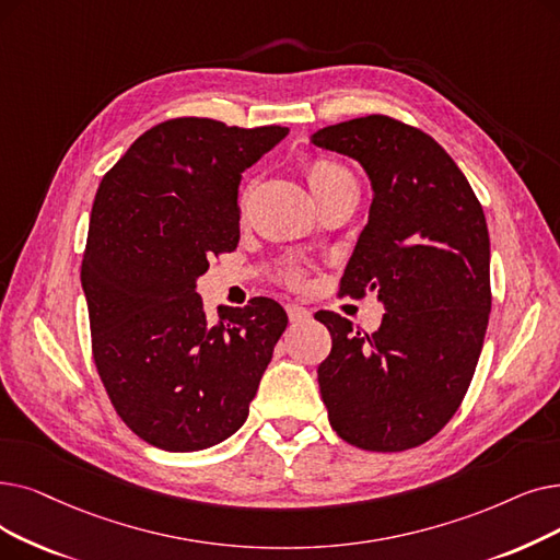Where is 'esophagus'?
<instances>
[{
  "mask_svg": "<svg viewBox=\"0 0 560 560\" xmlns=\"http://www.w3.org/2000/svg\"><path fill=\"white\" fill-rule=\"evenodd\" d=\"M285 311H288L290 323H306V320L311 318V311L304 308V306H300V304H288Z\"/></svg>",
  "mask_w": 560,
  "mask_h": 560,
  "instance_id": "esophagus-1",
  "label": "esophagus"
}]
</instances>
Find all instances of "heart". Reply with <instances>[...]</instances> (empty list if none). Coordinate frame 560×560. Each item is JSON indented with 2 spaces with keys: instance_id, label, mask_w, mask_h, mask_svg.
Wrapping results in <instances>:
<instances>
[{
  "instance_id": "heart-1",
  "label": "heart",
  "mask_w": 560,
  "mask_h": 560,
  "mask_svg": "<svg viewBox=\"0 0 560 560\" xmlns=\"http://www.w3.org/2000/svg\"><path fill=\"white\" fill-rule=\"evenodd\" d=\"M343 178H350V172L346 166H340L331 160H313L306 164V180H308L315 197Z\"/></svg>"
}]
</instances>
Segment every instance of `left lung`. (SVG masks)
I'll list each match as a JSON object with an SVG mask.
<instances>
[{"mask_svg": "<svg viewBox=\"0 0 560 560\" xmlns=\"http://www.w3.org/2000/svg\"><path fill=\"white\" fill-rule=\"evenodd\" d=\"M318 149L357 160L373 187L369 224L340 295L375 293L382 325L363 334L318 311L331 352L318 366L329 423L348 444L421 446L457 411L488 329L490 235L459 166L430 135L382 114L327 126Z\"/></svg>", "mask_w": 560, "mask_h": 560, "instance_id": "obj_1", "label": "left lung"}]
</instances>
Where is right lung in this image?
Wrapping results in <instances>:
<instances>
[{
    "label": "right lung",
    "mask_w": 560,
    "mask_h": 560,
    "mask_svg": "<svg viewBox=\"0 0 560 560\" xmlns=\"http://www.w3.org/2000/svg\"><path fill=\"white\" fill-rule=\"evenodd\" d=\"M288 128L172 118L145 130L95 194L82 288L93 361L116 415L162 451L224 442L249 417L288 325L267 298L206 318L197 279L240 240L242 172Z\"/></svg>",
    "instance_id": "1"
}]
</instances>
